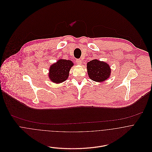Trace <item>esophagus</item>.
Segmentation results:
<instances>
[{
    "mask_svg": "<svg viewBox=\"0 0 152 152\" xmlns=\"http://www.w3.org/2000/svg\"><path fill=\"white\" fill-rule=\"evenodd\" d=\"M76 63H77V64H78V65L81 64V61L80 59H77V61H76Z\"/></svg>",
    "mask_w": 152,
    "mask_h": 152,
    "instance_id": "esophagus-1",
    "label": "esophagus"
}]
</instances>
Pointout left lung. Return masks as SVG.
Listing matches in <instances>:
<instances>
[{"label": "left lung", "instance_id": "1", "mask_svg": "<svg viewBox=\"0 0 152 152\" xmlns=\"http://www.w3.org/2000/svg\"><path fill=\"white\" fill-rule=\"evenodd\" d=\"M87 68L89 77L94 81H104L110 76V66L103 61L93 60L87 63Z\"/></svg>", "mask_w": 152, "mask_h": 152}]
</instances>
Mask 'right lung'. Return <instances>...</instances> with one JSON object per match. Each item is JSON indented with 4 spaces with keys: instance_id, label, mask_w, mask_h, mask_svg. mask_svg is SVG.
I'll use <instances>...</instances> for the list:
<instances>
[{
    "instance_id": "obj_1",
    "label": "right lung",
    "mask_w": 152,
    "mask_h": 152,
    "mask_svg": "<svg viewBox=\"0 0 152 152\" xmlns=\"http://www.w3.org/2000/svg\"><path fill=\"white\" fill-rule=\"evenodd\" d=\"M74 65L70 60H60L50 67L49 78L55 83H60L65 81L69 75V71Z\"/></svg>"
}]
</instances>
